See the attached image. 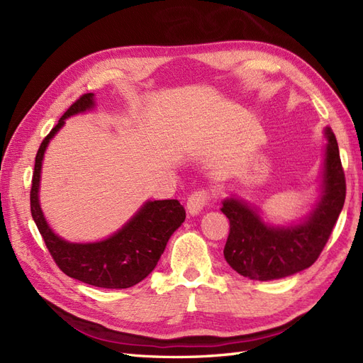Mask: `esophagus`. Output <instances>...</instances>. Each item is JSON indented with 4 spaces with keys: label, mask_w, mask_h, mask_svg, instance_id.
<instances>
[{
    "label": "esophagus",
    "mask_w": 363,
    "mask_h": 363,
    "mask_svg": "<svg viewBox=\"0 0 363 363\" xmlns=\"http://www.w3.org/2000/svg\"><path fill=\"white\" fill-rule=\"evenodd\" d=\"M211 194H208L206 189H199L195 191L189 199H188V212L194 216L201 213L203 208L211 203Z\"/></svg>",
    "instance_id": "1"
}]
</instances>
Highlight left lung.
Instances as JSON below:
<instances>
[{"label": "left lung", "mask_w": 363, "mask_h": 363, "mask_svg": "<svg viewBox=\"0 0 363 363\" xmlns=\"http://www.w3.org/2000/svg\"><path fill=\"white\" fill-rule=\"evenodd\" d=\"M327 145L321 195L313 211L300 223L271 225L256 207L230 196L221 212L230 221L224 247L227 263L250 280H277L313 265L325 247L345 201V175L335 133L325 127Z\"/></svg>", "instance_id": "left-lung-1"}]
</instances>
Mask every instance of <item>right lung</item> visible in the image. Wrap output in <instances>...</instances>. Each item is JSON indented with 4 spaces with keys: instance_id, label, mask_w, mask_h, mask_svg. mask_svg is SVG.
<instances>
[{
    "instance_id": "add662e5",
    "label": "right lung",
    "mask_w": 363,
    "mask_h": 363,
    "mask_svg": "<svg viewBox=\"0 0 363 363\" xmlns=\"http://www.w3.org/2000/svg\"><path fill=\"white\" fill-rule=\"evenodd\" d=\"M95 107L94 94H84L59 119L38 150L31 180V216L57 267L67 276L106 289H125L144 280L156 268L171 235L186 218L177 200L147 201L116 233L98 242H68L52 232L39 203L42 160L50 140L65 119Z\"/></svg>"
}]
</instances>
